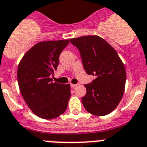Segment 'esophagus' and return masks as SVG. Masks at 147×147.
<instances>
[{
	"instance_id": "34e87169",
	"label": "esophagus",
	"mask_w": 147,
	"mask_h": 147,
	"mask_svg": "<svg viewBox=\"0 0 147 147\" xmlns=\"http://www.w3.org/2000/svg\"><path fill=\"white\" fill-rule=\"evenodd\" d=\"M76 84H71V87L72 88H74L76 87Z\"/></svg>"
}]
</instances>
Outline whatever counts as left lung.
<instances>
[{
	"mask_svg": "<svg viewBox=\"0 0 147 147\" xmlns=\"http://www.w3.org/2000/svg\"><path fill=\"white\" fill-rule=\"evenodd\" d=\"M71 43L80 51L86 74L95 76L91 83L85 85L84 107L96 116L109 114L123 95L126 73L123 61L115 49L100 36L71 38Z\"/></svg>",
	"mask_w": 147,
	"mask_h": 147,
	"instance_id": "left-lung-1",
	"label": "left lung"
}]
</instances>
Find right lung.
Listing matches in <instances>:
<instances>
[{
  "mask_svg": "<svg viewBox=\"0 0 147 147\" xmlns=\"http://www.w3.org/2000/svg\"><path fill=\"white\" fill-rule=\"evenodd\" d=\"M69 39L41 41L24 54L18 67V82L24 100L41 118H56L67 107L70 85L53 82L61 51Z\"/></svg>",
  "mask_w": 147,
  "mask_h": 147,
  "instance_id": "obj_1",
  "label": "right lung"
}]
</instances>
